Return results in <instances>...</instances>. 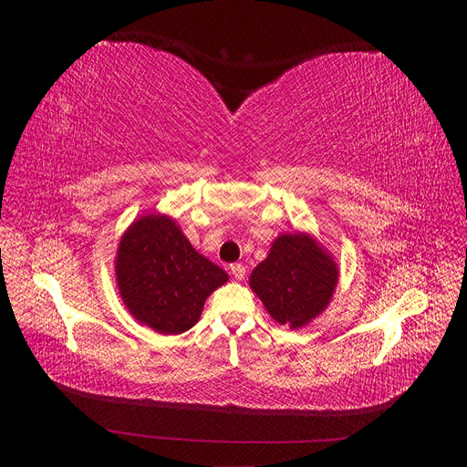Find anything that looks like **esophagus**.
Segmentation results:
<instances>
[{
    "mask_svg": "<svg viewBox=\"0 0 467 467\" xmlns=\"http://www.w3.org/2000/svg\"><path fill=\"white\" fill-rule=\"evenodd\" d=\"M230 271H232V275H234L235 280H244V278H245V266H244V265L235 263V265L230 266Z\"/></svg>",
    "mask_w": 467,
    "mask_h": 467,
    "instance_id": "obj_1",
    "label": "esophagus"
}]
</instances>
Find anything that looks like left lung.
<instances>
[{"instance_id": "left-lung-1", "label": "left lung", "mask_w": 467, "mask_h": 467, "mask_svg": "<svg viewBox=\"0 0 467 467\" xmlns=\"http://www.w3.org/2000/svg\"><path fill=\"white\" fill-rule=\"evenodd\" d=\"M337 285L335 257L307 232L280 234L249 276L268 316L290 329H302L321 316Z\"/></svg>"}]
</instances>
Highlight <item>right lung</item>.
Instances as JSON below:
<instances>
[{
    "label": "right lung",
    "mask_w": 467,
    "mask_h": 467,
    "mask_svg": "<svg viewBox=\"0 0 467 467\" xmlns=\"http://www.w3.org/2000/svg\"><path fill=\"white\" fill-rule=\"evenodd\" d=\"M115 275L130 316L161 335L189 331L201 319L208 296L230 280L161 212L140 216L126 228Z\"/></svg>",
    "instance_id": "1"
}]
</instances>
